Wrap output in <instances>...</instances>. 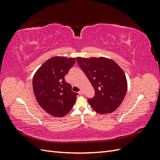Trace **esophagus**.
Returning a JSON list of instances; mask_svg holds the SVG:
<instances>
[{
    "label": "esophagus",
    "mask_w": 160,
    "mask_h": 160,
    "mask_svg": "<svg viewBox=\"0 0 160 160\" xmlns=\"http://www.w3.org/2000/svg\"><path fill=\"white\" fill-rule=\"evenodd\" d=\"M79 95H83V91H82V90H80V91H79Z\"/></svg>",
    "instance_id": "esophagus-1"
}]
</instances>
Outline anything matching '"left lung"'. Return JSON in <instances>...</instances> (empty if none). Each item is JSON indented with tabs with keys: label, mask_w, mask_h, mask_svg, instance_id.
Segmentation results:
<instances>
[{
	"label": "left lung",
	"mask_w": 160,
	"mask_h": 160,
	"mask_svg": "<svg viewBox=\"0 0 160 160\" xmlns=\"http://www.w3.org/2000/svg\"><path fill=\"white\" fill-rule=\"evenodd\" d=\"M78 65L88 77L95 90V96L88 102L100 114L113 112L126 94L128 82L123 69L105 57H77Z\"/></svg>",
	"instance_id": "obj_1"
}]
</instances>
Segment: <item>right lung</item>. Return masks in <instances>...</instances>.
Masks as SVG:
<instances>
[{"label":"right lung","mask_w":160,"mask_h":160,"mask_svg":"<svg viewBox=\"0 0 160 160\" xmlns=\"http://www.w3.org/2000/svg\"><path fill=\"white\" fill-rule=\"evenodd\" d=\"M75 58L53 57L36 71L32 89L38 103L47 113L63 117L74 105L77 93L71 91L65 76L74 65Z\"/></svg>","instance_id":"1"}]
</instances>
